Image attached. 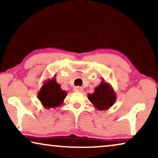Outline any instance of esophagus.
Listing matches in <instances>:
<instances>
[{
  "label": "esophagus",
  "mask_w": 158,
  "mask_h": 158,
  "mask_svg": "<svg viewBox=\"0 0 158 158\" xmlns=\"http://www.w3.org/2000/svg\"><path fill=\"white\" fill-rule=\"evenodd\" d=\"M74 90L75 91H77V92H83V88L82 87H80V86H75L74 88Z\"/></svg>",
  "instance_id": "1"
}]
</instances>
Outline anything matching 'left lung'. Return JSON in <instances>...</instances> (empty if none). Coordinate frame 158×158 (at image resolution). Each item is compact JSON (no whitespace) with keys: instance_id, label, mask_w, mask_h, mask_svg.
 <instances>
[{"instance_id":"8db88e82","label":"left lung","mask_w":158,"mask_h":158,"mask_svg":"<svg viewBox=\"0 0 158 158\" xmlns=\"http://www.w3.org/2000/svg\"><path fill=\"white\" fill-rule=\"evenodd\" d=\"M88 100L99 111H105L111 108L116 101V93L109 83L103 80L94 89L93 94L88 95Z\"/></svg>"}]
</instances>
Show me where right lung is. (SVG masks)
<instances>
[{"instance_id": "right-lung-1", "label": "right lung", "mask_w": 158, "mask_h": 158, "mask_svg": "<svg viewBox=\"0 0 158 158\" xmlns=\"http://www.w3.org/2000/svg\"><path fill=\"white\" fill-rule=\"evenodd\" d=\"M55 77L45 81L37 94L39 100L45 109H55L61 106L68 94L61 89Z\"/></svg>"}]
</instances>
